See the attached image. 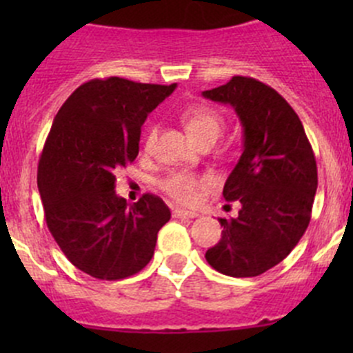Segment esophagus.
<instances>
[{"instance_id": "34e87169", "label": "esophagus", "mask_w": 353, "mask_h": 353, "mask_svg": "<svg viewBox=\"0 0 353 353\" xmlns=\"http://www.w3.org/2000/svg\"><path fill=\"white\" fill-rule=\"evenodd\" d=\"M172 213L176 219H196L198 216L196 212H188V210H181V208H176Z\"/></svg>"}]
</instances>
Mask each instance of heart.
<instances>
[{
  "instance_id": "b5f03b06",
  "label": "heart",
  "mask_w": 353,
  "mask_h": 353,
  "mask_svg": "<svg viewBox=\"0 0 353 353\" xmlns=\"http://www.w3.org/2000/svg\"><path fill=\"white\" fill-rule=\"evenodd\" d=\"M181 119L199 145L215 143L225 126V119L222 114L208 105H191L183 110ZM155 140L157 126L150 124L143 137V150L147 154L154 150ZM210 184H212V179L208 176H199V174L186 172V170H174L160 181L159 186L167 196L176 199L177 203L193 205L199 198V193Z\"/></svg>"
}]
</instances>
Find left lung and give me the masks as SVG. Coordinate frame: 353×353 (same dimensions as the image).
Listing matches in <instances>:
<instances>
[{"instance_id":"8db88e82","label":"left lung","mask_w":353,"mask_h":353,"mask_svg":"<svg viewBox=\"0 0 353 353\" xmlns=\"http://www.w3.org/2000/svg\"><path fill=\"white\" fill-rule=\"evenodd\" d=\"M203 97L236 109L244 147L223 186L225 201H239L236 219H219V244L206 251L223 275L258 276L290 254L309 225L318 167L301 119L268 85L232 77Z\"/></svg>"}]
</instances>
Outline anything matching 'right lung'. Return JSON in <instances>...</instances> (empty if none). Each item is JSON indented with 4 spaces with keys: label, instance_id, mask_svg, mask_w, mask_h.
<instances>
[{
    "label": "right lung",
    "instance_id": "add662e5",
    "mask_svg": "<svg viewBox=\"0 0 353 353\" xmlns=\"http://www.w3.org/2000/svg\"><path fill=\"white\" fill-rule=\"evenodd\" d=\"M176 88L119 77L80 85L56 114L39 159L46 223L61 251L87 275L121 280L150 263L169 222L162 198L117 196L116 172L140 150L141 124Z\"/></svg>",
    "mask_w": 353,
    "mask_h": 353
}]
</instances>
